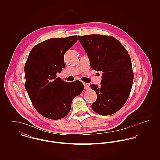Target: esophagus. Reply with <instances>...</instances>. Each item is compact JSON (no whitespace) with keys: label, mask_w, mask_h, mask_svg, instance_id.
<instances>
[{"label":"esophagus","mask_w":160,"mask_h":160,"mask_svg":"<svg viewBox=\"0 0 160 160\" xmlns=\"http://www.w3.org/2000/svg\"><path fill=\"white\" fill-rule=\"evenodd\" d=\"M84 89H86V90H88V89H89V84L87 83H84Z\"/></svg>","instance_id":"esophagus-1"}]
</instances>
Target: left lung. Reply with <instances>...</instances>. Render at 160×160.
Listing matches in <instances>:
<instances>
[{
    "label": "left lung",
    "instance_id": "8db88e82",
    "mask_svg": "<svg viewBox=\"0 0 160 160\" xmlns=\"http://www.w3.org/2000/svg\"><path fill=\"white\" fill-rule=\"evenodd\" d=\"M78 38L92 68L102 73L101 86L91 85L97 95L92 108L101 115L114 114L127 101L132 86L134 73L128 52L111 36L93 34Z\"/></svg>",
    "mask_w": 160,
    "mask_h": 160
}]
</instances>
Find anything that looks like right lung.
I'll return each instance as SVG.
<instances>
[{
	"instance_id": "obj_1",
	"label": "right lung",
	"mask_w": 160,
	"mask_h": 160,
	"mask_svg": "<svg viewBox=\"0 0 160 160\" xmlns=\"http://www.w3.org/2000/svg\"><path fill=\"white\" fill-rule=\"evenodd\" d=\"M77 36L51 38L33 47L24 65V86L39 114L57 120L68 114L72 101L83 91L79 80L66 82L57 77L65 67L64 54Z\"/></svg>"
}]
</instances>
